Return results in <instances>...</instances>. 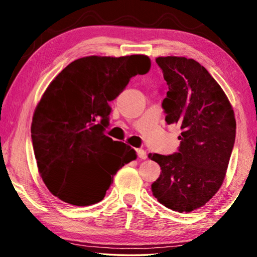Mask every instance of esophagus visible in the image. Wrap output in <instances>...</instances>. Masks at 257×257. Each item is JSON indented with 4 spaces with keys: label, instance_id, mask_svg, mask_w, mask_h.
Segmentation results:
<instances>
[{
    "label": "esophagus",
    "instance_id": "34e87169",
    "mask_svg": "<svg viewBox=\"0 0 257 257\" xmlns=\"http://www.w3.org/2000/svg\"><path fill=\"white\" fill-rule=\"evenodd\" d=\"M136 153H137V155H138V158H139V159L145 160V159L147 158V154H146V152H145L144 150L137 149V150H136Z\"/></svg>",
    "mask_w": 257,
    "mask_h": 257
}]
</instances>
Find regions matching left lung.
<instances>
[{
	"mask_svg": "<svg viewBox=\"0 0 257 257\" xmlns=\"http://www.w3.org/2000/svg\"><path fill=\"white\" fill-rule=\"evenodd\" d=\"M169 90L162 107L168 124L181 130L171 155L149 154L161 167L152 184L155 198L177 212H191L210 201L224 180L236 138V119L227 95L197 61L160 56Z\"/></svg>",
	"mask_w": 257,
	"mask_h": 257,
	"instance_id": "left-lung-1",
	"label": "left lung"
}]
</instances>
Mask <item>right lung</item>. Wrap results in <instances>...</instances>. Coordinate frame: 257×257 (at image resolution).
Segmentation results:
<instances>
[{
	"label": "right lung",
	"mask_w": 257,
	"mask_h": 257,
	"mask_svg": "<svg viewBox=\"0 0 257 257\" xmlns=\"http://www.w3.org/2000/svg\"><path fill=\"white\" fill-rule=\"evenodd\" d=\"M150 68L142 54L92 55L75 60L52 80L35 108L32 139L38 171L54 196L77 206L98 203L116 171L136 160L132 147L104 130L108 102Z\"/></svg>",
	"instance_id": "add662e5"
}]
</instances>
